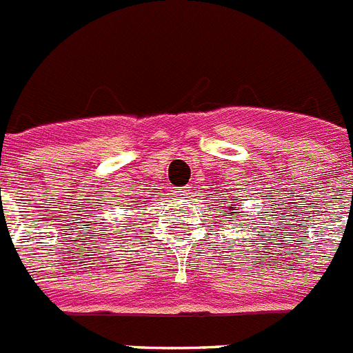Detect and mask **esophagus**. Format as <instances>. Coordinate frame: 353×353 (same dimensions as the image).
Here are the masks:
<instances>
[{
	"mask_svg": "<svg viewBox=\"0 0 353 353\" xmlns=\"http://www.w3.org/2000/svg\"><path fill=\"white\" fill-rule=\"evenodd\" d=\"M176 194L179 195L181 199H190L192 197V188L190 186H183V188H177Z\"/></svg>",
	"mask_w": 353,
	"mask_h": 353,
	"instance_id": "34e87169",
	"label": "esophagus"
}]
</instances>
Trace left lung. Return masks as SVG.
<instances>
[{"label": "left lung", "mask_w": 353, "mask_h": 353, "mask_svg": "<svg viewBox=\"0 0 353 353\" xmlns=\"http://www.w3.org/2000/svg\"><path fill=\"white\" fill-rule=\"evenodd\" d=\"M234 202H238V201H236V199H234ZM222 210H223L222 213H225V216H228V219H229V216H231V214L234 213V204H229L228 208L222 206ZM236 213H238V211H236ZM229 222H231V220H229Z\"/></svg>", "instance_id": "obj_1"}]
</instances>
